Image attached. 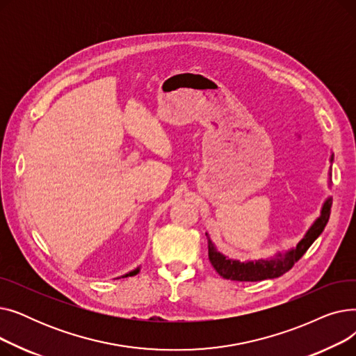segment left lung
Masks as SVG:
<instances>
[{
	"instance_id": "left-lung-1",
	"label": "left lung",
	"mask_w": 356,
	"mask_h": 356,
	"mask_svg": "<svg viewBox=\"0 0 356 356\" xmlns=\"http://www.w3.org/2000/svg\"><path fill=\"white\" fill-rule=\"evenodd\" d=\"M332 160H333V156L330 157V161ZM330 208H332V197H329L325 202L321 218L313 223L312 228L307 231L305 238L298 242L297 247L286 254L278 252L275 257L270 259L247 261V263H241V261H236V259H229L225 255L218 252L215 244L207 234L208 250H209L208 254H209L211 264L213 266V268L218 271L220 277L232 280V282H261V280L277 278L280 275H283L284 273L291 270V267L310 248V245L316 241V238L323 232L330 216Z\"/></svg>"
}]
</instances>
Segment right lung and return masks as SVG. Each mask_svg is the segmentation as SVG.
<instances>
[{
    "label": "right lung",
    "mask_w": 356,
    "mask_h": 356,
    "mask_svg": "<svg viewBox=\"0 0 356 356\" xmlns=\"http://www.w3.org/2000/svg\"><path fill=\"white\" fill-rule=\"evenodd\" d=\"M138 273V268L137 270H134V271H131V273H128L125 277H128V275H136Z\"/></svg>",
    "instance_id": "right-lung-1"
}]
</instances>
